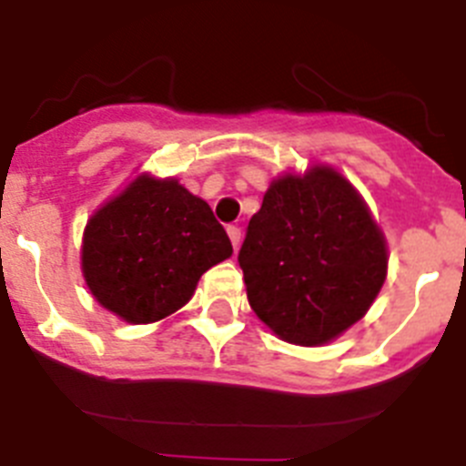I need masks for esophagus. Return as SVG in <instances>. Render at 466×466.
I'll list each match as a JSON object with an SVG mask.
<instances>
[{
	"instance_id": "esophagus-1",
	"label": "esophagus",
	"mask_w": 466,
	"mask_h": 466,
	"mask_svg": "<svg viewBox=\"0 0 466 466\" xmlns=\"http://www.w3.org/2000/svg\"><path fill=\"white\" fill-rule=\"evenodd\" d=\"M228 234H229V241H232V246L238 248V243H241V228H237V225H229Z\"/></svg>"
}]
</instances>
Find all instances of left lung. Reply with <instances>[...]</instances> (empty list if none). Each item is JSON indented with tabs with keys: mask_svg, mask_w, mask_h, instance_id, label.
<instances>
[{
	"mask_svg": "<svg viewBox=\"0 0 466 466\" xmlns=\"http://www.w3.org/2000/svg\"><path fill=\"white\" fill-rule=\"evenodd\" d=\"M250 308L282 340L315 347L360 319L389 250L354 186L326 165L268 186L238 250Z\"/></svg>",
	"mask_w": 466,
	"mask_h": 466,
	"instance_id": "obj_1",
	"label": "left lung"
}]
</instances>
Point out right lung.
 Listing matches in <instances>:
<instances>
[{"label": "right lung", "instance_id": "1", "mask_svg": "<svg viewBox=\"0 0 466 466\" xmlns=\"http://www.w3.org/2000/svg\"><path fill=\"white\" fill-rule=\"evenodd\" d=\"M232 255L211 207L177 179L140 174L89 218L82 273L94 299L130 324L184 308L198 280Z\"/></svg>", "mask_w": 466, "mask_h": 466}]
</instances>
